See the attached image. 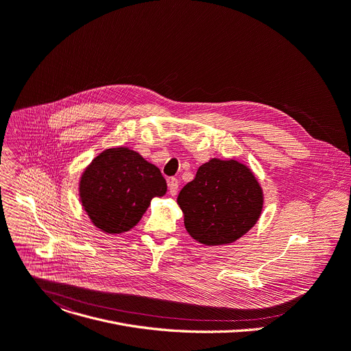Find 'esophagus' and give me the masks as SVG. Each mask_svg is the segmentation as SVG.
<instances>
[{
    "instance_id": "obj_1",
    "label": "esophagus",
    "mask_w": 351,
    "mask_h": 351,
    "mask_svg": "<svg viewBox=\"0 0 351 351\" xmlns=\"http://www.w3.org/2000/svg\"><path fill=\"white\" fill-rule=\"evenodd\" d=\"M168 187H169V193L172 196H175L178 193V189H179V180L176 178H171L168 180Z\"/></svg>"
}]
</instances>
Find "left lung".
Returning <instances> with one entry per match:
<instances>
[{"mask_svg":"<svg viewBox=\"0 0 351 351\" xmlns=\"http://www.w3.org/2000/svg\"><path fill=\"white\" fill-rule=\"evenodd\" d=\"M178 204L190 237L214 246L235 242L256 224L263 193L247 167L213 158L180 190Z\"/></svg>","mask_w":351,"mask_h":351,"instance_id":"obj_1","label":"left lung"}]
</instances>
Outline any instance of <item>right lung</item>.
Masks as SVG:
<instances>
[{
    "mask_svg": "<svg viewBox=\"0 0 351 351\" xmlns=\"http://www.w3.org/2000/svg\"><path fill=\"white\" fill-rule=\"evenodd\" d=\"M167 193L161 171L129 148H109L93 159L80 182L84 210L104 232L132 230L155 196Z\"/></svg>",
    "mask_w": 351,
    "mask_h": 351,
    "instance_id": "obj_1",
    "label": "right lung"
}]
</instances>
